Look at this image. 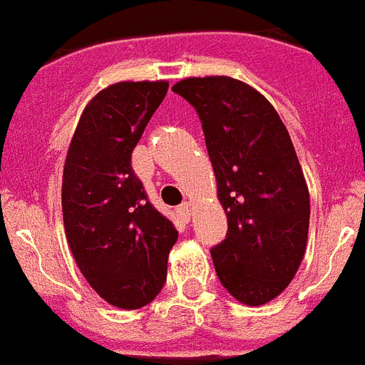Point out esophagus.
<instances>
[{
  "label": "esophagus",
  "instance_id": "esophagus-1",
  "mask_svg": "<svg viewBox=\"0 0 365 365\" xmlns=\"http://www.w3.org/2000/svg\"><path fill=\"white\" fill-rule=\"evenodd\" d=\"M176 212H178V215L183 219V221H189V219H191V204L183 202L182 206H178Z\"/></svg>",
  "mask_w": 365,
  "mask_h": 365
}]
</instances>
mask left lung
Listing matches in <instances>:
<instances>
[{
    "label": "left lung",
    "mask_w": 365,
    "mask_h": 365,
    "mask_svg": "<svg viewBox=\"0 0 365 365\" xmlns=\"http://www.w3.org/2000/svg\"><path fill=\"white\" fill-rule=\"evenodd\" d=\"M173 91L200 115L227 213V238L212 250L219 281L245 306L268 304L300 268L309 230V189L289 131L242 80L191 76Z\"/></svg>",
    "instance_id": "obj_1"
}]
</instances>
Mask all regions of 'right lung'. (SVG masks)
<instances>
[{
    "label": "right lung",
    "mask_w": 365,
    "mask_h": 365,
    "mask_svg": "<svg viewBox=\"0 0 365 365\" xmlns=\"http://www.w3.org/2000/svg\"><path fill=\"white\" fill-rule=\"evenodd\" d=\"M167 90V80H125L101 90L80 115L65 157L67 244L91 289L120 309L144 307L159 294L178 240L131 168L133 150Z\"/></svg>",
    "instance_id": "1"
}]
</instances>
